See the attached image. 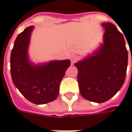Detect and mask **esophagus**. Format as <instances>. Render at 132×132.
<instances>
[{"instance_id":"obj_1","label":"esophagus","mask_w":132,"mask_h":132,"mask_svg":"<svg viewBox=\"0 0 132 132\" xmlns=\"http://www.w3.org/2000/svg\"><path fill=\"white\" fill-rule=\"evenodd\" d=\"M70 59H71V63H75L76 61L79 59V57H78V56H77V55L73 54V55H71V57H70Z\"/></svg>"}]
</instances>
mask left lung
Returning a JSON list of instances; mask_svg holds the SVG:
<instances>
[{
    "instance_id": "8db88e82",
    "label": "left lung",
    "mask_w": 132,
    "mask_h": 132,
    "mask_svg": "<svg viewBox=\"0 0 132 132\" xmlns=\"http://www.w3.org/2000/svg\"><path fill=\"white\" fill-rule=\"evenodd\" d=\"M104 44L91 56L74 65L81 96L103 103L113 97L124 84L128 51L122 34L111 23H104Z\"/></svg>"
}]
</instances>
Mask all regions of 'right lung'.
<instances>
[{
  "instance_id": "add662e5",
  "label": "right lung",
  "mask_w": 132,
  "mask_h": 132,
  "mask_svg": "<svg viewBox=\"0 0 132 132\" xmlns=\"http://www.w3.org/2000/svg\"><path fill=\"white\" fill-rule=\"evenodd\" d=\"M33 28V26L26 28L15 40L11 54V73L15 87L25 98L36 104H44L58 97L61 81L71 63L63 60L31 64L28 47Z\"/></svg>"
}]
</instances>
